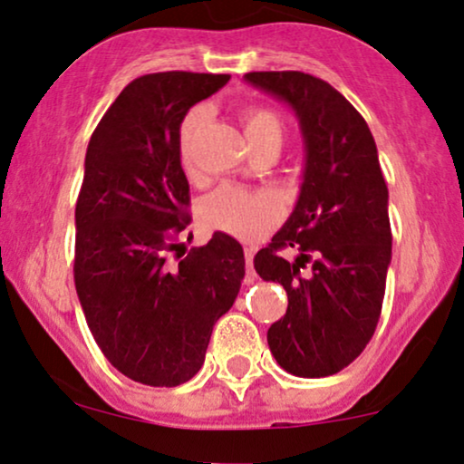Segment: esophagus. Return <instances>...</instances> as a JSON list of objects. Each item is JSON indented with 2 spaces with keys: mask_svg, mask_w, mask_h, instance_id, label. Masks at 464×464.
Instances as JSON below:
<instances>
[{
  "mask_svg": "<svg viewBox=\"0 0 464 464\" xmlns=\"http://www.w3.org/2000/svg\"><path fill=\"white\" fill-rule=\"evenodd\" d=\"M246 255V277H248V282L255 280V248H246L244 250Z\"/></svg>",
  "mask_w": 464,
  "mask_h": 464,
  "instance_id": "obj_1",
  "label": "esophagus"
}]
</instances>
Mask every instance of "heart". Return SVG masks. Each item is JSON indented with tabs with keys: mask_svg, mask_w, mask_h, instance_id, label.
I'll list each match as a JSON object with an SVG mask.
<instances>
[{
	"mask_svg": "<svg viewBox=\"0 0 464 464\" xmlns=\"http://www.w3.org/2000/svg\"><path fill=\"white\" fill-rule=\"evenodd\" d=\"M209 121V110L197 106L184 116L180 125V159L190 178L197 176L190 160V141ZM242 122L252 148L265 141H282V121L274 110L252 106L242 112ZM199 218L208 228L228 233L239 239H258L282 218V203L267 190H248L225 184L199 203Z\"/></svg>",
	"mask_w": 464,
	"mask_h": 464,
	"instance_id": "1",
	"label": "heart"
}]
</instances>
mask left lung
<instances>
[{"label":"left lung","instance_id":"1","mask_svg":"<svg viewBox=\"0 0 464 464\" xmlns=\"http://www.w3.org/2000/svg\"><path fill=\"white\" fill-rule=\"evenodd\" d=\"M244 78L288 103L305 146L293 214L255 256L256 274L288 295L267 343L284 372L326 378L365 350L382 314L392 233L378 148L365 119L324 80L304 72ZM288 247L300 252L293 264L281 256Z\"/></svg>","mask_w":464,"mask_h":464}]
</instances>
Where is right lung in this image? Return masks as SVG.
<instances>
[{
  "label": "right lung",
  "instance_id": "obj_1",
  "mask_svg": "<svg viewBox=\"0 0 464 464\" xmlns=\"http://www.w3.org/2000/svg\"><path fill=\"white\" fill-rule=\"evenodd\" d=\"M228 73L135 78L91 135L76 201L73 282L103 356L146 386H180L199 372L212 329L231 310L244 250L225 233L169 261L190 195L180 125Z\"/></svg>",
  "mask_w": 464,
  "mask_h": 464
}]
</instances>
